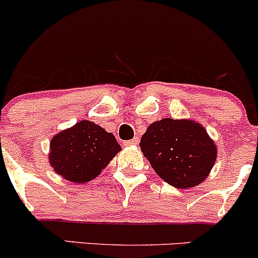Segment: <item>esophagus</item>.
Masks as SVG:
<instances>
[{"label": "esophagus", "mask_w": 258, "mask_h": 258, "mask_svg": "<svg viewBox=\"0 0 258 258\" xmlns=\"http://www.w3.org/2000/svg\"><path fill=\"white\" fill-rule=\"evenodd\" d=\"M139 143V138L138 137H135L133 139H130V141H126L125 146H137V144Z\"/></svg>", "instance_id": "obj_1"}]
</instances>
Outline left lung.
Instances as JSON below:
<instances>
[{
    "mask_svg": "<svg viewBox=\"0 0 258 258\" xmlns=\"http://www.w3.org/2000/svg\"><path fill=\"white\" fill-rule=\"evenodd\" d=\"M139 146L154 171L180 189L200 184L217 155L205 128L191 120L156 121L148 127Z\"/></svg>",
    "mask_w": 258,
    "mask_h": 258,
    "instance_id": "1",
    "label": "left lung"
}]
</instances>
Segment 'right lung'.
Returning <instances> with one entry per match:
<instances>
[{
    "mask_svg": "<svg viewBox=\"0 0 258 258\" xmlns=\"http://www.w3.org/2000/svg\"><path fill=\"white\" fill-rule=\"evenodd\" d=\"M120 150L112 133L84 120L52 138L49 162L65 179L85 183L98 176Z\"/></svg>",
    "mask_w": 258,
    "mask_h": 258,
    "instance_id": "1",
    "label": "right lung"
}]
</instances>
